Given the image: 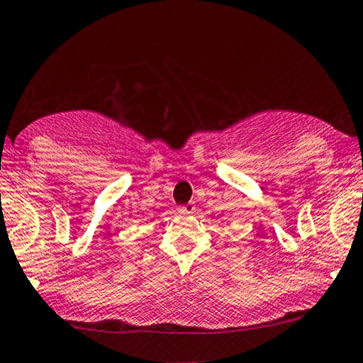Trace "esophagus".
<instances>
[{
	"mask_svg": "<svg viewBox=\"0 0 363 363\" xmlns=\"http://www.w3.org/2000/svg\"><path fill=\"white\" fill-rule=\"evenodd\" d=\"M194 209H196V208H194L193 203H188V204L180 206V208H178V211H180L182 214H193Z\"/></svg>",
	"mask_w": 363,
	"mask_h": 363,
	"instance_id": "1",
	"label": "esophagus"
}]
</instances>
